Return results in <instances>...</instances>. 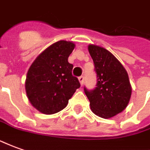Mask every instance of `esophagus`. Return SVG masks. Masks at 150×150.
Returning <instances> with one entry per match:
<instances>
[{
  "label": "esophagus",
  "instance_id": "esophagus-1",
  "mask_svg": "<svg viewBox=\"0 0 150 150\" xmlns=\"http://www.w3.org/2000/svg\"><path fill=\"white\" fill-rule=\"evenodd\" d=\"M83 80H84V77H83V75H81V76H79V83H80V84H81V85L83 84Z\"/></svg>",
  "mask_w": 150,
  "mask_h": 150
}]
</instances>
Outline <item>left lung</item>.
I'll list each match as a JSON object with an SVG mask.
<instances>
[{
    "instance_id": "8db88e82",
    "label": "left lung",
    "mask_w": 150,
    "mask_h": 150,
    "mask_svg": "<svg viewBox=\"0 0 150 150\" xmlns=\"http://www.w3.org/2000/svg\"><path fill=\"white\" fill-rule=\"evenodd\" d=\"M97 72V88L84 92L92 111L103 119H110L124 110L132 96L127 72L116 57L103 47H88Z\"/></svg>"
}]
</instances>
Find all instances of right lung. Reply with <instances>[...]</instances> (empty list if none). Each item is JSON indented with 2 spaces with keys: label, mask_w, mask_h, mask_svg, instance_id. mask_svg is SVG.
<instances>
[{
  "label": "right lung",
  "mask_w": 150,
  "mask_h": 150,
  "mask_svg": "<svg viewBox=\"0 0 150 150\" xmlns=\"http://www.w3.org/2000/svg\"><path fill=\"white\" fill-rule=\"evenodd\" d=\"M75 47L72 41L53 43L29 68L25 81L27 97L40 113L53 115L62 110L80 87L78 79L72 75L73 65L68 62Z\"/></svg>",
  "instance_id": "obj_1"
}]
</instances>
